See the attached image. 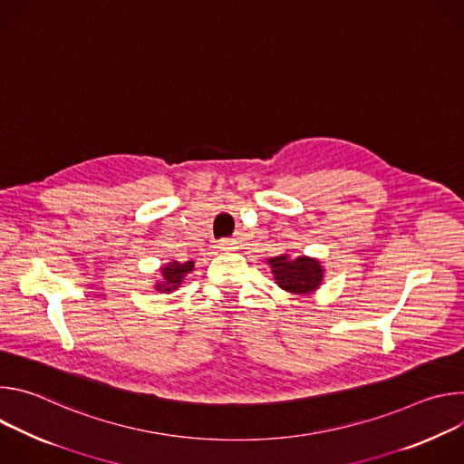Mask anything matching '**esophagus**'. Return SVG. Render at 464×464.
I'll use <instances>...</instances> for the list:
<instances>
[{
	"instance_id": "1",
	"label": "esophagus",
	"mask_w": 464,
	"mask_h": 464,
	"mask_svg": "<svg viewBox=\"0 0 464 464\" xmlns=\"http://www.w3.org/2000/svg\"><path fill=\"white\" fill-rule=\"evenodd\" d=\"M217 246L222 251H231V249H237V240H233V238H220Z\"/></svg>"
}]
</instances>
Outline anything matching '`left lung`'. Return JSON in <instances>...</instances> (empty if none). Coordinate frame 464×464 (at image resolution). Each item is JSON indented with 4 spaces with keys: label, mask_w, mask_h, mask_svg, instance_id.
Instances as JSON below:
<instances>
[{
    "label": "left lung",
    "mask_w": 464,
    "mask_h": 464,
    "mask_svg": "<svg viewBox=\"0 0 464 464\" xmlns=\"http://www.w3.org/2000/svg\"><path fill=\"white\" fill-rule=\"evenodd\" d=\"M272 264V272L277 285L292 294H310L314 292L323 279V270L315 258L297 256L288 258V255L274 256L268 260Z\"/></svg>",
    "instance_id": "8db88e82"
}]
</instances>
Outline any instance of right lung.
Returning <instances> with one entry per match:
<instances>
[{"instance_id":"obj_1","label":"right lung","mask_w":464,"mask_h":464,"mask_svg":"<svg viewBox=\"0 0 464 464\" xmlns=\"http://www.w3.org/2000/svg\"><path fill=\"white\" fill-rule=\"evenodd\" d=\"M194 264L192 260H187V262H170V264H165V268L161 270L163 277H165V283L163 285H158L160 290L163 292H170V290H176L181 283V279L185 277V274L192 272Z\"/></svg>"}]
</instances>
